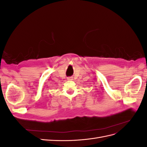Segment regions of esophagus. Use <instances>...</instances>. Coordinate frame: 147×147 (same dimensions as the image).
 <instances>
[{
	"label": "esophagus",
	"mask_w": 147,
	"mask_h": 147,
	"mask_svg": "<svg viewBox=\"0 0 147 147\" xmlns=\"http://www.w3.org/2000/svg\"><path fill=\"white\" fill-rule=\"evenodd\" d=\"M67 80H72L73 78L72 77H69V78H67Z\"/></svg>",
	"instance_id": "esophagus-1"
}]
</instances>
